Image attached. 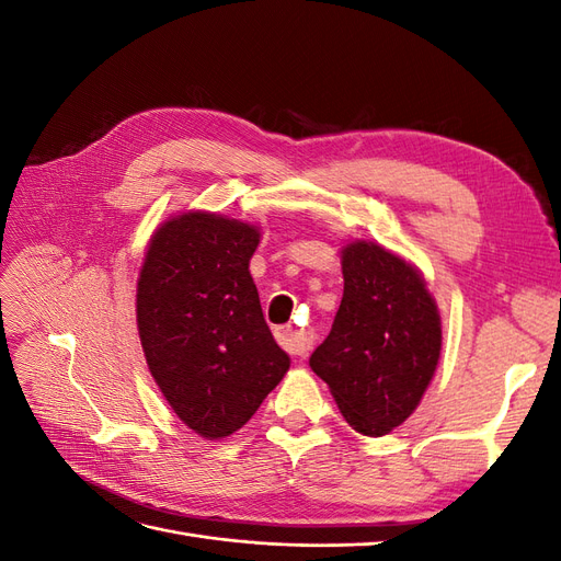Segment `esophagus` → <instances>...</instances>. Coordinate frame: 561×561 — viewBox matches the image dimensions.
Wrapping results in <instances>:
<instances>
[{
  "mask_svg": "<svg viewBox=\"0 0 561 561\" xmlns=\"http://www.w3.org/2000/svg\"><path fill=\"white\" fill-rule=\"evenodd\" d=\"M276 339H278V344L290 355H304L311 348V336L299 332V330L280 328V330H276Z\"/></svg>",
  "mask_w": 561,
  "mask_h": 561,
  "instance_id": "esophagus-1",
  "label": "esophagus"
}]
</instances>
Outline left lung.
<instances>
[{
    "instance_id": "left-lung-1",
    "label": "left lung",
    "mask_w": 561,
    "mask_h": 561,
    "mask_svg": "<svg viewBox=\"0 0 561 561\" xmlns=\"http://www.w3.org/2000/svg\"><path fill=\"white\" fill-rule=\"evenodd\" d=\"M342 274V304L309 365L348 426L381 437L426 393L443 351V322L419 268L379 243H348Z\"/></svg>"
}]
</instances>
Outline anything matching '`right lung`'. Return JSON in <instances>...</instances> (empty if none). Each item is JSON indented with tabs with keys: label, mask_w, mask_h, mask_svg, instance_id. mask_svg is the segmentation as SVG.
<instances>
[{
	"label": "right lung",
	"mask_w": 561,
	"mask_h": 561,
	"mask_svg": "<svg viewBox=\"0 0 561 561\" xmlns=\"http://www.w3.org/2000/svg\"><path fill=\"white\" fill-rule=\"evenodd\" d=\"M257 245L254 225L192 210L154 231L140 268L147 367L184 426L206 439L243 428L290 369L248 268Z\"/></svg>",
	"instance_id": "right-lung-1"
}]
</instances>
